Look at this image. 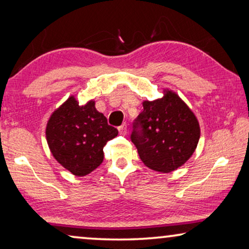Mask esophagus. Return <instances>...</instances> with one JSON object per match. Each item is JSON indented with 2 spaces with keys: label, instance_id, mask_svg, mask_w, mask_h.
Here are the masks:
<instances>
[{
  "label": "esophagus",
  "instance_id": "esophagus-1",
  "mask_svg": "<svg viewBox=\"0 0 249 249\" xmlns=\"http://www.w3.org/2000/svg\"><path fill=\"white\" fill-rule=\"evenodd\" d=\"M118 132H120L121 135H125L126 133H127V124H122L120 127H118Z\"/></svg>",
  "mask_w": 249,
  "mask_h": 249
}]
</instances>
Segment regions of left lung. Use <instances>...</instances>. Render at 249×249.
<instances>
[{
    "mask_svg": "<svg viewBox=\"0 0 249 249\" xmlns=\"http://www.w3.org/2000/svg\"><path fill=\"white\" fill-rule=\"evenodd\" d=\"M164 92L160 99L143 102V112L134 122L131 140L147 168L168 173L194 154L200 126L194 112L176 92Z\"/></svg>",
    "mask_w": 249,
    "mask_h": 249,
    "instance_id": "obj_1",
    "label": "left lung"
}]
</instances>
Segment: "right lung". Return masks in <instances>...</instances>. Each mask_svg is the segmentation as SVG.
Listing matches in <instances>:
<instances>
[{"mask_svg":"<svg viewBox=\"0 0 249 249\" xmlns=\"http://www.w3.org/2000/svg\"><path fill=\"white\" fill-rule=\"evenodd\" d=\"M117 134L94 101L80 106L73 96L54 110L46 128L53 158L77 177L87 176L102 164L104 146Z\"/></svg>","mask_w":249,"mask_h":249,"instance_id":"right-lung-1","label":"right lung"}]
</instances>
